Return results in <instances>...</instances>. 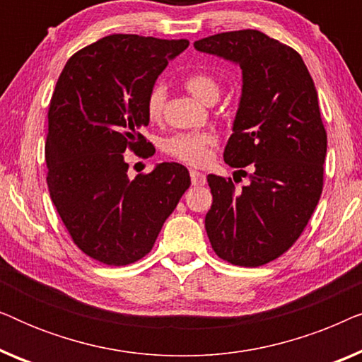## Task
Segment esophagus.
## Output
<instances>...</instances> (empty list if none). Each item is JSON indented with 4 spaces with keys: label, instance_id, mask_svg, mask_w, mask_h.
<instances>
[{
    "label": "esophagus",
    "instance_id": "1",
    "mask_svg": "<svg viewBox=\"0 0 362 362\" xmlns=\"http://www.w3.org/2000/svg\"><path fill=\"white\" fill-rule=\"evenodd\" d=\"M189 175H191L192 186H204L206 185V175H204V173H199V171L192 170Z\"/></svg>",
    "mask_w": 362,
    "mask_h": 362
}]
</instances>
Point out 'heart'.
I'll return each instance as SVG.
<instances>
[{"label": "heart", "mask_w": 362, "mask_h": 362, "mask_svg": "<svg viewBox=\"0 0 362 362\" xmlns=\"http://www.w3.org/2000/svg\"><path fill=\"white\" fill-rule=\"evenodd\" d=\"M185 87L201 102L209 103L219 97V82L206 72H194L185 78ZM166 92L156 83L146 97V115L151 122H158L163 115ZM217 143L212 132H181L165 141L166 155L191 166H202L209 161L211 148Z\"/></svg>", "instance_id": "1"}]
</instances>
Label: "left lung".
<instances>
[{"mask_svg": "<svg viewBox=\"0 0 362 362\" xmlns=\"http://www.w3.org/2000/svg\"><path fill=\"white\" fill-rule=\"evenodd\" d=\"M194 47L239 64L244 78L224 161L250 182L237 189L230 177L207 176V237L232 265H265L295 244L323 191L328 140L318 93L300 54L255 29L214 34Z\"/></svg>", "mask_w": 362, "mask_h": 362, "instance_id": "1", "label": "left lung"}]
</instances>
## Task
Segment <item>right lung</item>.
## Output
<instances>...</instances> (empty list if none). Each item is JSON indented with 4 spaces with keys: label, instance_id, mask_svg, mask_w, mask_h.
<instances>
[{
    "label": "right lung",
    "instance_id": "right-lung-1",
    "mask_svg": "<svg viewBox=\"0 0 362 362\" xmlns=\"http://www.w3.org/2000/svg\"><path fill=\"white\" fill-rule=\"evenodd\" d=\"M187 39L112 34L69 59L49 105L47 187L74 244L105 265H128L153 249L191 185L180 163L128 177L125 153L153 156L141 135L146 97Z\"/></svg>",
    "mask_w": 362,
    "mask_h": 362
}]
</instances>
